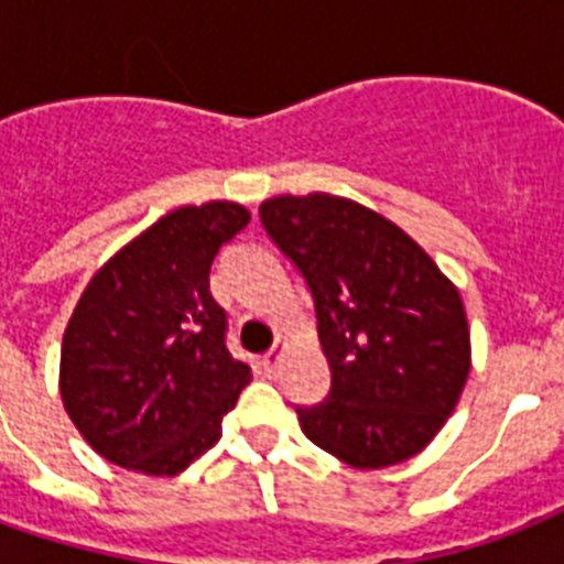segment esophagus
<instances>
[{"label": "esophagus", "mask_w": 564, "mask_h": 564, "mask_svg": "<svg viewBox=\"0 0 564 564\" xmlns=\"http://www.w3.org/2000/svg\"><path fill=\"white\" fill-rule=\"evenodd\" d=\"M278 348H281V339H278V343H274L272 348H269V351H265L263 362H260V366H263L265 375H272V371L278 369V357H281V351H278Z\"/></svg>", "instance_id": "1"}]
</instances>
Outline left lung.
Here are the masks:
<instances>
[{
  "instance_id": "obj_1",
  "label": "left lung",
  "mask_w": 564,
  "mask_h": 564,
  "mask_svg": "<svg viewBox=\"0 0 564 564\" xmlns=\"http://www.w3.org/2000/svg\"><path fill=\"white\" fill-rule=\"evenodd\" d=\"M260 221L299 269L330 366L301 430L354 468H386L430 445L463 394L471 343L463 299L398 225L336 195H281Z\"/></svg>"
}]
</instances>
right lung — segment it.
I'll list each match as a JSON object with an SVG mask.
<instances>
[{"instance_id": "add662e5", "label": "right lung", "mask_w": 564, "mask_h": 564, "mask_svg": "<svg viewBox=\"0 0 564 564\" xmlns=\"http://www.w3.org/2000/svg\"><path fill=\"white\" fill-rule=\"evenodd\" d=\"M248 219L230 202L178 207L84 290L61 348V398L108 463L172 477L219 442L251 369L228 351L210 265Z\"/></svg>"}]
</instances>
